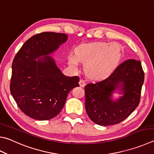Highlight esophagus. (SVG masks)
Masks as SVG:
<instances>
[{
  "label": "esophagus",
  "mask_w": 154,
  "mask_h": 154,
  "mask_svg": "<svg viewBox=\"0 0 154 154\" xmlns=\"http://www.w3.org/2000/svg\"><path fill=\"white\" fill-rule=\"evenodd\" d=\"M79 83L80 87H82V88H83V87L85 85V81L83 80V79H80Z\"/></svg>",
  "instance_id": "1"
}]
</instances>
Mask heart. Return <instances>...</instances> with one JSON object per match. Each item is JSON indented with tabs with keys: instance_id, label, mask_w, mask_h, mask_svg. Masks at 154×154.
Returning a JSON list of instances; mask_svg holds the SVG:
<instances>
[{
	"instance_id": "heart-1",
	"label": "heart",
	"mask_w": 154,
	"mask_h": 154,
	"mask_svg": "<svg viewBox=\"0 0 154 154\" xmlns=\"http://www.w3.org/2000/svg\"><path fill=\"white\" fill-rule=\"evenodd\" d=\"M121 56V48L116 43L96 42L82 44L75 50V56L70 55L69 64L77 67L79 62L85 63V70L89 77L102 79L115 69Z\"/></svg>"
}]
</instances>
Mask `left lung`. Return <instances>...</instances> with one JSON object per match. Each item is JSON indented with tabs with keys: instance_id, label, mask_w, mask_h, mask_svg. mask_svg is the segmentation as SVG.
<instances>
[{
	"instance_id": "obj_1",
	"label": "left lung",
	"mask_w": 154,
	"mask_h": 154,
	"mask_svg": "<svg viewBox=\"0 0 154 154\" xmlns=\"http://www.w3.org/2000/svg\"><path fill=\"white\" fill-rule=\"evenodd\" d=\"M144 72L139 60L121 63L107 79L85 87V109L92 121L101 126L118 124L137 107ZM122 96L113 99L114 93Z\"/></svg>"
}]
</instances>
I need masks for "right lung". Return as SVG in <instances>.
<instances>
[{
    "instance_id": "right-lung-1",
    "label": "right lung",
    "mask_w": 154,
    "mask_h": 154,
    "mask_svg": "<svg viewBox=\"0 0 154 154\" xmlns=\"http://www.w3.org/2000/svg\"><path fill=\"white\" fill-rule=\"evenodd\" d=\"M67 39L65 33H38L14 58L11 93L21 110L33 119L46 121L58 115L69 92L79 87V78L65 76L49 55Z\"/></svg>"
}]
</instances>
